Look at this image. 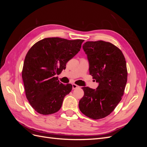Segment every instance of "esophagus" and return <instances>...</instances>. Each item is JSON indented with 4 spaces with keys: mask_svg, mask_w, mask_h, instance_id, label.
Here are the masks:
<instances>
[{
    "mask_svg": "<svg viewBox=\"0 0 147 147\" xmlns=\"http://www.w3.org/2000/svg\"><path fill=\"white\" fill-rule=\"evenodd\" d=\"M79 87V86H78L77 84H72V88L74 89H76V88H78Z\"/></svg>",
    "mask_w": 147,
    "mask_h": 147,
    "instance_id": "obj_1",
    "label": "esophagus"
}]
</instances>
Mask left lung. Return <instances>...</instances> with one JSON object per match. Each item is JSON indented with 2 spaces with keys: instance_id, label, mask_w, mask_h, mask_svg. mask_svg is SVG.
Segmentation results:
<instances>
[{
  "instance_id": "1",
  "label": "left lung",
  "mask_w": 147,
  "mask_h": 147,
  "mask_svg": "<svg viewBox=\"0 0 147 147\" xmlns=\"http://www.w3.org/2000/svg\"><path fill=\"white\" fill-rule=\"evenodd\" d=\"M83 48L90 64V74L99 86L96 90L82 88L84 96L79 109L89 118L102 119L112 113L122 99L127 78L126 59L117 47L103 40L86 42Z\"/></svg>"
}]
</instances>
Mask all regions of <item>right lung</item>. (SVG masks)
<instances>
[{
  "label": "right lung",
  "mask_w": 147,
  "mask_h": 147,
  "mask_svg": "<svg viewBox=\"0 0 147 147\" xmlns=\"http://www.w3.org/2000/svg\"><path fill=\"white\" fill-rule=\"evenodd\" d=\"M83 41L45 38L29 49L24 61L22 78L26 98L38 113L50 115L61 108L72 85L59 83L56 75L65 69L66 63L80 50Z\"/></svg>",
  "instance_id": "right-lung-1"
}]
</instances>
